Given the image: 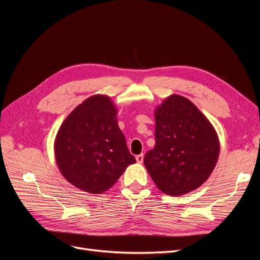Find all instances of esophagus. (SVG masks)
Returning a JSON list of instances; mask_svg holds the SVG:
<instances>
[{
	"label": "esophagus",
	"instance_id": "1",
	"mask_svg": "<svg viewBox=\"0 0 260 260\" xmlns=\"http://www.w3.org/2000/svg\"><path fill=\"white\" fill-rule=\"evenodd\" d=\"M143 158H144V155L143 154H140V155H137L136 156V159L139 164H142L143 162Z\"/></svg>",
	"mask_w": 260,
	"mask_h": 260
}]
</instances>
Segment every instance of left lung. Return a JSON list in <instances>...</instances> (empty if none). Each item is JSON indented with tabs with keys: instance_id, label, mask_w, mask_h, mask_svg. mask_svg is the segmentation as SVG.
Returning <instances> with one entry per match:
<instances>
[{
	"instance_id": "obj_1",
	"label": "left lung",
	"mask_w": 260,
	"mask_h": 260,
	"mask_svg": "<svg viewBox=\"0 0 260 260\" xmlns=\"http://www.w3.org/2000/svg\"><path fill=\"white\" fill-rule=\"evenodd\" d=\"M155 146L144 165L156 186L168 195H183L201 186L219 156L217 133L191 101L171 95L155 112Z\"/></svg>"
}]
</instances>
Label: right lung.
<instances>
[{
    "label": "right lung",
    "mask_w": 260,
    "mask_h": 260,
    "mask_svg": "<svg viewBox=\"0 0 260 260\" xmlns=\"http://www.w3.org/2000/svg\"><path fill=\"white\" fill-rule=\"evenodd\" d=\"M116 115V107L107 96L93 95L60 125L54 145L56 162L68 182L80 190L103 193L136 162Z\"/></svg>",
    "instance_id": "1"
}]
</instances>
